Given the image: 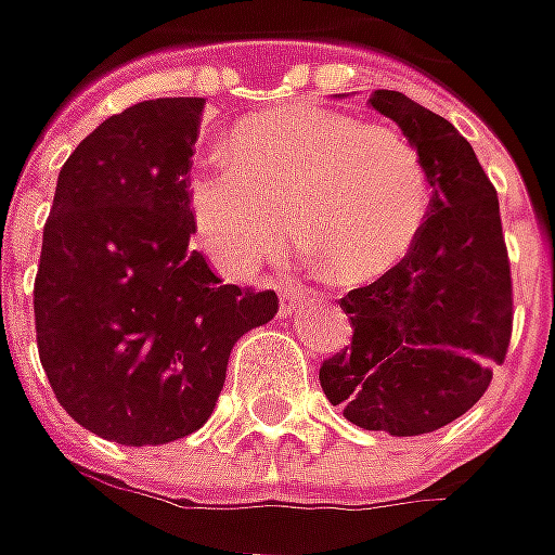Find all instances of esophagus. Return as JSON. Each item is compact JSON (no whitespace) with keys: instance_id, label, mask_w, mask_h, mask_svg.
Returning <instances> with one entry per match:
<instances>
[{"instance_id":"esophagus-1","label":"esophagus","mask_w":555,"mask_h":555,"mask_svg":"<svg viewBox=\"0 0 555 555\" xmlns=\"http://www.w3.org/2000/svg\"><path fill=\"white\" fill-rule=\"evenodd\" d=\"M300 300H304V288H297V285H279V315L285 319V315H292L300 307Z\"/></svg>"}]
</instances>
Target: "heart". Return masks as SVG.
Masks as SVG:
<instances>
[{"label":"heart","mask_w":555,"mask_h":555,"mask_svg":"<svg viewBox=\"0 0 555 555\" xmlns=\"http://www.w3.org/2000/svg\"><path fill=\"white\" fill-rule=\"evenodd\" d=\"M233 150L211 146L186 175V205L220 270L242 276L288 240L344 282L402 263L430 215V171L409 134L350 113L288 106L248 116Z\"/></svg>","instance_id":"obj_1"}]
</instances>
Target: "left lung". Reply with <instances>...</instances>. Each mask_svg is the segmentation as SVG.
I'll use <instances>...</instances> for the list:
<instances>
[{"mask_svg":"<svg viewBox=\"0 0 555 555\" xmlns=\"http://www.w3.org/2000/svg\"><path fill=\"white\" fill-rule=\"evenodd\" d=\"M369 104L402 128L430 171V215L402 263L340 297L353 344L319 384L362 430L421 436L467 414L513 335V279L498 190L439 113L377 88Z\"/></svg>","mask_w":555,"mask_h":555,"instance_id":"1","label":"left lung"}]
</instances>
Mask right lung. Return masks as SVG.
<instances>
[{"label": "right lung", "instance_id": "1", "mask_svg": "<svg viewBox=\"0 0 555 555\" xmlns=\"http://www.w3.org/2000/svg\"><path fill=\"white\" fill-rule=\"evenodd\" d=\"M202 109V98H159L104 119L61 168L42 230V369L69 417L119 446L199 430L233 344L279 310L276 292L223 285L190 251Z\"/></svg>", "mask_w": 555, "mask_h": 555}]
</instances>
